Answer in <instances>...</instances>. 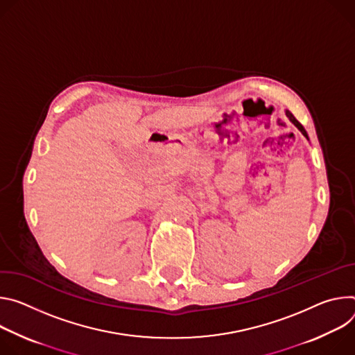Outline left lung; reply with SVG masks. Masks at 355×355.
Wrapping results in <instances>:
<instances>
[{
	"label": "left lung",
	"mask_w": 355,
	"mask_h": 355,
	"mask_svg": "<svg viewBox=\"0 0 355 355\" xmlns=\"http://www.w3.org/2000/svg\"><path fill=\"white\" fill-rule=\"evenodd\" d=\"M286 115H288V116H289V120H291V121H292V123H293V124H295V125H296V127H297V128H299V130H300V132H302V134H303V135H304V137H306V138H307V132H306V131H304V128H303V125H302V124H300V123H299V121H297V120H296V118H295V116H293V114H292V112H291V111H286Z\"/></svg>",
	"instance_id": "1"
}]
</instances>
